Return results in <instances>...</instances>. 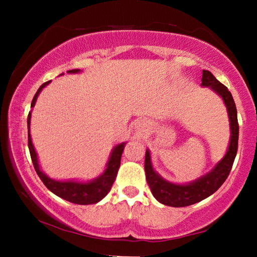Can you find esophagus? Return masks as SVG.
I'll use <instances>...</instances> for the list:
<instances>
[{"label": "esophagus", "instance_id": "1", "mask_svg": "<svg viewBox=\"0 0 257 257\" xmlns=\"http://www.w3.org/2000/svg\"><path fill=\"white\" fill-rule=\"evenodd\" d=\"M136 128L138 129V132H139V130H142V132H143V130L145 129V123L143 122V121H138V122L136 123Z\"/></svg>", "mask_w": 257, "mask_h": 257}]
</instances>
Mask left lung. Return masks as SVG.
Wrapping results in <instances>:
<instances>
[{
    "label": "left lung",
    "instance_id": "8db88e82",
    "mask_svg": "<svg viewBox=\"0 0 257 257\" xmlns=\"http://www.w3.org/2000/svg\"><path fill=\"white\" fill-rule=\"evenodd\" d=\"M202 86L210 87L212 90H214L219 96L222 97L225 106H227L230 132H231L229 147L222 160H220L210 172L195 181L185 185L169 182L163 179L158 172H155L153 165H152L150 151L146 150L145 173L147 184L150 186L153 196L164 205L173 207L189 206L211 196L222 186L228 178L230 171H231L234 158H236L238 150L239 124L237 119V108L232 95L227 87L221 84L208 70H203Z\"/></svg>",
    "mask_w": 257,
    "mask_h": 257
}]
</instances>
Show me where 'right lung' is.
Returning <instances> with one entry per match:
<instances>
[{
    "label": "right lung",
    "instance_id": "1",
    "mask_svg": "<svg viewBox=\"0 0 257 257\" xmlns=\"http://www.w3.org/2000/svg\"><path fill=\"white\" fill-rule=\"evenodd\" d=\"M79 69H73V70H69V73H77L79 72ZM63 75V73H62ZM51 81L44 82L35 94V96L32 101V105L30 107L35 106L36 99L38 95L42 92V89L44 88L46 85H49ZM30 118H32V111L29 112L27 124H28V147L30 152V158H32L35 171L37 172L38 177L41 178L43 184L46 186V188L51 190L52 193L55 194L56 196L66 199L68 202H71L73 204H79V205H88V204H95L101 201L106 196L108 191L111 190V187L114 182L116 175H118V170L120 168L121 162V155L124 149L125 143H121V144L116 145L114 149L112 150L110 159L107 161L106 169L104 170L101 176L95 178L94 180L88 182H80L75 180H69V181H59L51 179L50 177H47L44 172L41 170L40 164H38L37 153L34 149L32 136H30Z\"/></svg>",
    "mask_w": 257,
    "mask_h": 257
}]
</instances>
